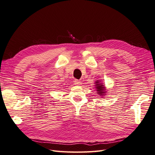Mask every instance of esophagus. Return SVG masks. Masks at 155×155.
Instances as JSON below:
<instances>
[{
  "instance_id": "34e87169",
  "label": "esophagus",
  "mask_w": 155,
  "mask_h": 155,
  "mask_svg": "<svg viewBox=\"0 0 155 155\" xmlns=\"http://www.w3.org/2000/svg\"><path fill=\"white\" fill-rule=\"evenodd\" d=\"M74 83H75V85H81V82L80 81H79L78 80V79H75V80H74Z\"/></svg>"
}]
</instances>
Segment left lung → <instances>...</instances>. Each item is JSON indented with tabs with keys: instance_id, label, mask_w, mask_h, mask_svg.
I'll return each mask as SVG.
<instances>
[{
	"instance_id": "obj_1",
	"label": "left lung",
	"mask_w": 155,
	"mask_h": 155,
	"mask_svg": "<svg viewBox=\"0 0 155 155\" xmlns=\"http://www.w3.org/2000/svg\"><path fill=\"white\" fill-rule=\"evenodd\" d=\"M96 85H94L96 88V91H97V94H100V96H105V94L107 93L106 89L105 86L103 85L104 83H102L101 81H100V80H96V82L95 83Z\"/></svg>"
}]
</instances>
